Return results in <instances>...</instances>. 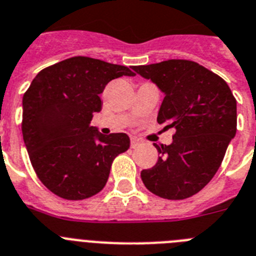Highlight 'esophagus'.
I'll return each mask as SVG.
<instances>
[{
  "label": "esophagus",
  "mask_w": 256,
  "mask_h": 256,
  "mask_svg": "<svg viewBox=\"0 0 256 256\" xmlns=\"http://www.w3.org/2000/svg\"><path fill=\"white\" fill-rule=\"evenodd\" d=\"M142 140L136 139V138H131V148H136L138 146H140Z\"/></svg>",
  "instance_id": "esophagus-1"
}]
</instances>
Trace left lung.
<instances>
[{
  "instance_id": "left-lung-1",
  "label": "left lung",
  "mask_w": 256,
  "mask_h": 256,
  "mask_svg": "<svg viewBox=\"0 0 256 256\" xmlns=\"http://www.w3.org/2000/svg\"><path fill=\"white\" fill-rule=\"evenodd\" d=\"M132 70L165 94L157 122L175 128L158 161L140 172L146 190L166 200L198 193L220 168L237 131V102L222 77L198 63L171 59Z\"/></svg>"
}]
</instances>
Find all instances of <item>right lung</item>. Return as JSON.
Instances as JSON below:
<instances>
[{
    "label": "right lung",
    "instance_id": "right-lung-1",
    "mask_svg": "<svg viewBox=\"0 0 256 256\" xmlns=\"http://www.w3.org/2000/svg\"><path fill=\"white\" fill-rule=\"evenodd\" d=\"M135 76L128 66L73 56L42 70L23 96L22 131L36 174L48 190L66 200L100 192L113 160L128 150L124 132L103 135L90 126L102 110L106 84Z\"/></svg>",
    "mask_w": 256,
    "mask_h": 256
}]
</instances>
